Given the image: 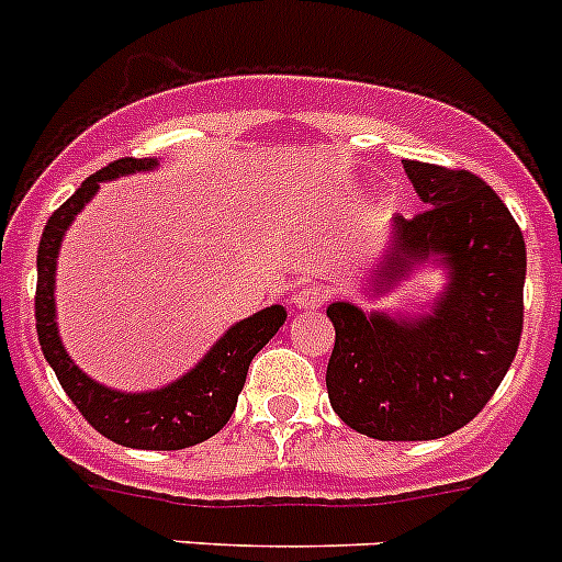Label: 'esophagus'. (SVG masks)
I'll list each match as a JSON object with an SVG mask.
<instances>
[{"label":"esophagus","instance_id":"obj_1","mask_svg":"<svg viewBox=\"0 0 562 562\" xmlns=\"http://www.w3.org/2000/svg\"><path fill=\"white\" fill-rule=\"evenodd\" d=\"M326 297H328L326 286L306 284V286H301L295 295H292V303H295L297 308H317V306H323V303H326Z\"/></svg>","mask_w":562,"mask_h":562}]
</instances>
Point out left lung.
Returning <instances> with one entry per match:
<instances>
[{
  "mask_svg": "<svg viewBox=\"0 0 562 562\" xmlns=\"http://www.w3.org/2000/svg\"><path fill=\"white\" fill-rule=\"evenodd\" d=\"M429 209L395 217V247L375 270L387 286L440 254L449 290L420 321L331 303L326 387L334 412L375 440H435L471 424L516 359L524 328L527 247L507 205L480 175L404 161Z\"/></svg>",
  "mask_w": 562,
  "mask_h": 562,
  "instance_id": "obj_1",
  "label": "left lung"
}]
</instances>
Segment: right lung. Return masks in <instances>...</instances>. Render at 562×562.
<instances>
[{
	"label": "right lung",
	"instance_id": "1",
	"mask_svg": "<svg viewBox=\"0 0 562 562\" xmlns=\"http://www.w3.org/2000/svg\"><path fill=\"white\" fill-rule=\"evenodd\" d=\"M153 167H156V158L111 161L100 172L82 180V187L46 220L38 241L35 331H38L41 351L46 362L53 364L60 387L80 409L82 418L102 437L127 449L178 451L209 440L228 424L236 409V398L245 387L247 368L256 353L270 342L272 334L284 326L286 308H261L254 317L236 323L198 368L156 393H116V390L91 382L89 375L71 362L55 326V259H58L60 239L71 220L77 217V211L94 198L102 180Z\"/></svg>",
	"mask_w": 562,
	"mask_h": 562
}]
</instances>
